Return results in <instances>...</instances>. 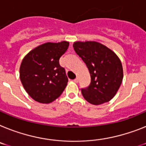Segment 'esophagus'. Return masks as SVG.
<instances>
[{"instance_id": "34e87169", "label": "esophagus", "mask_w": 146, "mask_h": 146, "mask_svg": "<svg viewBox=\"0 0 146 146\" xmlns=\"http://www.w3.org/2000/svg\"><path fill=\"white\" fill-rule=\"evenodd\" d=\"M73 82H76V83H77L78 82H79V79H78V78H76V79L73 80Z\"/></svg>"}]
</instances>
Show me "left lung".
Instances as JSON below:
<instances>
[{"label":"left lung","mask_w":146,"mask_h":146,"mask_svg":"<svg viewBox=\"0 0 146 146\" xmlns=\"http://www.w3.org/2000/svg\"><path fill=\"white\" fill-rule=\"evenodd\" d=\"M73 46L86 64L91 79L90 85L82 89L83 97L96 105L109 102L116 95L123 79L120 59L111 49L96 41H76Z\"/></svg>","instance_id":"8db88e82"}]
</instances>
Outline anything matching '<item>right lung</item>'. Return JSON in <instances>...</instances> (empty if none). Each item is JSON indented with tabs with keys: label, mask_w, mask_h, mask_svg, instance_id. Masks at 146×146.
<instances>
[{
	"label": "right lung",
	"mask_w": 146,
	"mask_h": 146,
	"mask_svg": "<svg viewBox=\"0 0 146 146\" xmlns=\"http://www.w3.org/2000/svg\"><path fill=\"white\" fill-rule=\"evenodd\" d=\"M69 42H47L39 45L23 58L20 79L24 89L35 101L48 104L61 96L68 82L59 58Z\"/></svg>",
	"instance_id": "right-lung-1"
}]
</instances>
